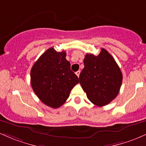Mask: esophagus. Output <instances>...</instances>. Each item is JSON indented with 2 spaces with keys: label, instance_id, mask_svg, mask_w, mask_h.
Wrapping results in <instances>:
<instances>
[{
  "label": "esophagus",
  "instance_id": "1",
  "mask_svg": "<svg viewBox=\"0 0 146 146\" xmlns=\"http://www.w3.org/2000/svg\"><path fill=\"white\" fill-rule=\"evenodd\" d=\"M80 73H81V72H80V71H77V72H76V74L77 75V76H78H78H79V75H80Z\"/></svg>",
  "mask_w": 146,
  "mask_h": 146
}]
</instances>
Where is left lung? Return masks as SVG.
<instances>
[{"instance_id": "8db88e82", "label": "left lung", "mask_w": 146, "mask_h": 146, "mask_svg": "<svg viewBox=\"0 0 146 146\" xmlns=\"http://www.w3.org/2000/svg\"><path fill=\"white\" fill-rule=\"evenodd\" d=\"M83 64L79 81L88 99L99 107L109 104L119 94L123 80L121 71L114 58L101 48L97 56L87 54Z\"/></svg>"}]
</instances>
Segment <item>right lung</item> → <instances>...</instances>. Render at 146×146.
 <instances>
[{"instance_id": "obj_1", "label": "right lung", "mask_w": 146, "mask_h": 146, "mask_svg": "<svg viewBox=\"0 0 146 146\" xmlns=\"http://www.w3.org/2000/svg\"><path fill=\"white\" fill-rule=\"evenodd\" d=\"M66 52L49 48L35 62L31 70V85L38 99L49 107L58 108L78 83V76L70 70Z\"/></svg>"}]
</instances>
